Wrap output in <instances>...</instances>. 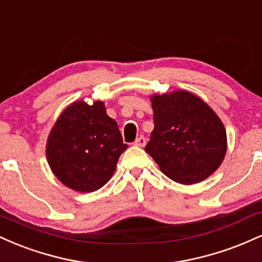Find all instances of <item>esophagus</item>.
<instances>
[{
	"instance_id": "1",
	"label": "esophagus",
	"mask_w": 262,
	"mask_h": 262,
	"mask_svg": "<svg viewBox=\"0 0 262 262\" xmlns=\"http://www.w3.org/2000/svg\"><path fill=\"white\" fill-rule=\"evenodd\" d=\"M146 144V139L145 137H143V135H140L139 138H137L134 141V145L135 146H140V148H143V146H145Z\"/></svg>"
}]
</instances>
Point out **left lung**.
I'll return each instance as SVG.
<instances>
[{
	"instance_id": "left-lung-1",
	"label": "left lung",
	"mask_w": 262,
	"mask_h": 262,
	"mask_svg": "<svg viewBox=\"0 0 262 262\" xmlns=\"http://www.w3.org/2000/svg\"><path fill=\"white\" fill-rule=\"evenodd\" d=\"M154 130L145 151L169 179L182 185L206 180L227 152V132L219 117L193 93L154 95Z\"/></svg>"
}]
</instances>
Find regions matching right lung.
<instances>
[{"label":"right lung","mask_w":262,"mask_h":262,"mask_svg":"<svg viewBox=\"0 0 262 262\" xmlns=\"http://www.w3.org/2000/svg\"><path fill=\"white\" fill-rule=\"evenodd\" d=\"M127 144L101 101L74 102L60 114L47 143V160L66 187L93 192L104 186L116 170Z\"/></svg>","instance_id":"right-lung-1"}]
</instances>
